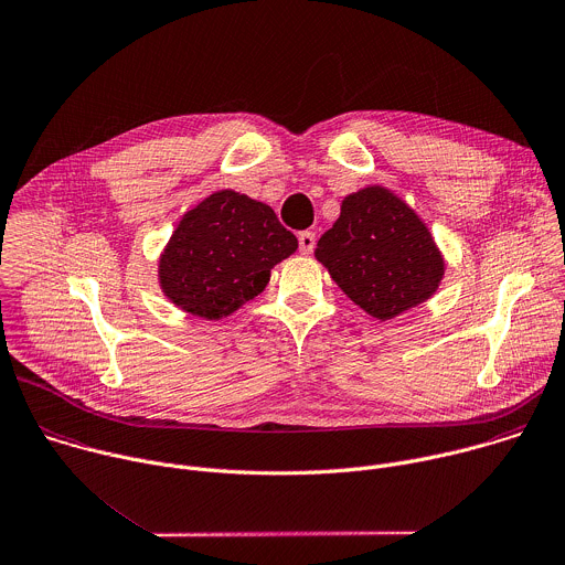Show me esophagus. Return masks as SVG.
Returning <instances> with one entry per match:
<instances>
[{"instance_id": "obj_1", "label": "esophagus", "mask_w": 565, "mask_h": 565, "mask_svg": "<svg viewBox=\"0 0 565 565\" xmlns=\"http://www.w3.org/2000/svg\"><path fill=\"white\" fill-rule=\"evenodd\" d=\"M297 239H299V250H301V255H310V253L315 250V233L301 231Z\"/></svg>"}]
</instances>
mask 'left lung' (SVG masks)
Returning a JSON list of instances; mask_svg holds the SVG:
<instances>
[{"instance_id": "obj_1", "label": "left lung", "mask_w": 565, "mask_h": 565, "mask_svg": "<svg viewBox=\"0 0 565 565\" xmlns=\"http://www.w3.org/2000/svg\"><path fill=\"white\" fill-rule=\"evenodd\" d=\"M315 257L361 310L382 321L424 303L444 277V257L426 224L382 185L341 202Z\"/></svg>"}]
</instances>
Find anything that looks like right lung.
<instances>
[{
    "instance_id": "add662e5",
    "label": "right lung",
    "mask_w": 565,
    "mask_h": 565,
    "mask_svg": "<svg viewBox=\"0 0 565 565\" xmlns=\"http://www.w3.org/2000/svg\"><path fill=\"white\" fill-rule=\"evenodd\" d=\"M295 250L297 237L270 206L220 191L181 217L159 259V284L181 310L222 319L257 297L270 268Z\"/></svg>"
}]
</instances>
